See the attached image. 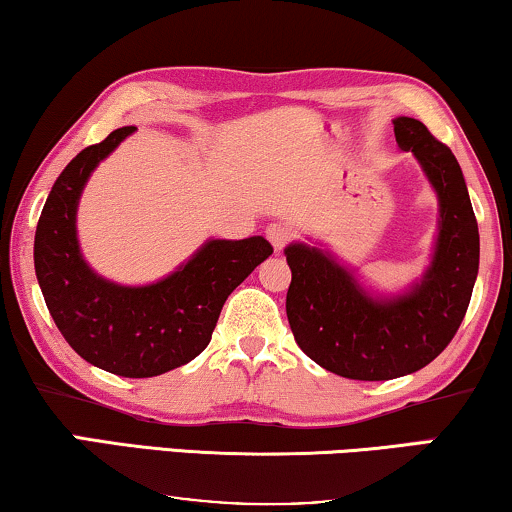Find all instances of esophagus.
<instances>
[{
    "mask_svg": "<svg viewBox=\"0 0 512 512\" xmlns=\"http://www.w3.org/2000/svg\"><path fill=\"white\" fill-rule=\"evenodd\" d=\"M265 237H268L272 247L277 251H282L286 247V242L291 240V230L284 228L282 223H270L268 228H265Z\"/></svg>",
    "mask_w": 512,
    "mask_h": 512,
    "instance_id": "1",
    "label": "esophagus"
}]
</instances>
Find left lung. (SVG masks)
I'll list each match as a JSON object with an SVG mask.
<instances>
[{"label": "left lung", "mask_w": 512, "mask_h": 512, "mask_svg": "<svg viewBox=\"0 0 512 512\" xmlns=\"http://www.w3.org/2000/svg\"><path fill=\"white\" fill-rule=\"evenodd\" d=\"M394 135L438 198V233L424 275L408 289L380 293L319 244L284 249L293 338L314 363L349 380H394L431 363L464 321L478 277V221L457 158L417 118H394Z\"/></svg>", "instance_id": "obj_1"}]
</instances>
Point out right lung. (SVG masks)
I'll return each mask as SVG.
<instances>
[{"instance_id": "1", "label": "right lung", "mask_w": 512, "mask_h": 512, "mask_svg": "<svg viewBox=\"0 0 512 512\" xmlns=\"http://www.w3.org/2000/svg\"><path fill=\"white\" fill-rule=\"evenodd\" d=\"M135 130H114L55 179L34 235V270L55 326L81 359L121 377H156L209 345L226 298L272 247L261 235L207 240L170 275L142 286L97 275L81 254L79 200L95 167Z\"/></svg>"}]
</instances>
